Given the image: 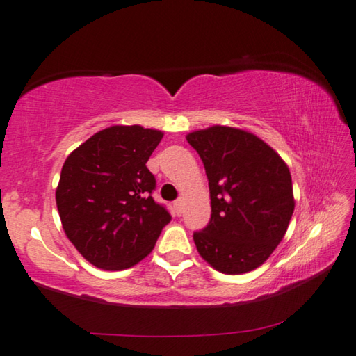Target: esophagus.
I'll return each instance as SVG.
<instances>
[{
    "instance_id": "esophagus-1",
    "label": "esophagus",
    "mask_w": 356,
    "mask_h": 356,
    "mask_svg": "<svg viewBox=\"0 0 356 356\" xmlns=\"http://www.w3.org/2000/svg\"><path fill=\"white\" fill-rule=\"evenodd\" d=\"M183 203H184L183 197H179L178 200H175L173 207H175V211H177V214H181L183 213Z\"/></svg>"
}]
</instances>
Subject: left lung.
I'll return each mask as SVG.
<instances>
[{
    "label": "left lung",
    "mask_w": 356,
    "mask_h": 356,
    "mask_svg": "<svg viewBox=\"0 0 356 356\" xmlns=\"http://www.w3.org/2000/svg\"><path fill=\"white\" fill-rule=\"evenodd\" d=\"M205 167L211 219L194 233L200 257L224 275L264 265L289 229L295 209L292 177L284 159L252 132L209 126L189 132Z\"/></svg>",
    "instance_id": "1"
}]
</instances>
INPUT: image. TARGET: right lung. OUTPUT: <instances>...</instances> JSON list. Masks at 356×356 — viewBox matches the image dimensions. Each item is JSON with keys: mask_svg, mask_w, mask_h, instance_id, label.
I'll return each mask as SVG.
<instances>
[{"mask_svg": "<svg viewBox=\"0 0 356 356\" xmlns=\"http://www.w3.org/2000/svg\"><path fill=\"white\" fill-rule=\"evenodd\" d=\"M162 137L157 129L115 124L64 161L56 208L69 241L91 265L108 271L137 265L170 222L151 197L156 179L147 167Z\"/></svg>", "mask_w": 356, "mask_h": 356, "instance_id": "right-lung-1", "label": "right lung"}]
</instances>
